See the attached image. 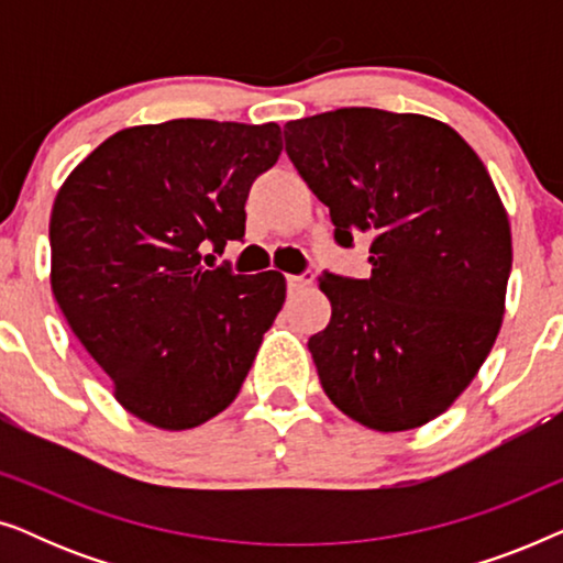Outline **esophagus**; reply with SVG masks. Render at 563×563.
<instances>
[{
  "mask_svg": "<svg viewBox=\"0 0 563 563\" xmlns=\"http://www.w3.org/2000/svg\"><path fill=\"white\" fill-rule=\"evenodd\" d=\"M312 279H314L312 272H305V274H299V276H287V284H289L291 291H297V289L310 287Z\"/></svg>",
  "mask_w": 563,
  "mask_h": 563,
  "instance_id": "1",
  "label": "esophagus"
}]
</instances>
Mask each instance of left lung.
<instances>
[{
	"instance_id": "1",
	"label": "left lung",
	"mask_w": 563,
	"mask_h": 563,
	"mask_svg": "<svg viewBox=\"0 0 563 563\" xmlns=\"http://www.w3.org/2000/svg\"><path fill=\"white\" fill-rule=\"evenodd\" d=\"M335 241L372 238L368 279L322 274L333 307L307 341L322 389L361 426L399 433L449 410L497 341L512 268L505 205L441 120L343 107L284 125Z\"/></svg>"
}]
</instances>
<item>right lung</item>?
Returning a JSON list of instances; mask_svg holds the SVG:
<instances>
[{
  "label": "right lung",
  "instance_id": "obj_1",
  "mask_svg": "<svg viewBox=\"0 0 563 563\" xmlns=\"http://www.w3.org/2000/svg\"><path fill=\"white\" fill-rule=\"evenodd\" d=\"M282 128L168 120L107 137L51 212V289L130 415L189 430L225 410L287 295L279 272L207 268L245 233Z\"/></svg>",
  "mask_w": 563,
  "mask_h": 563
}]
</instances>
